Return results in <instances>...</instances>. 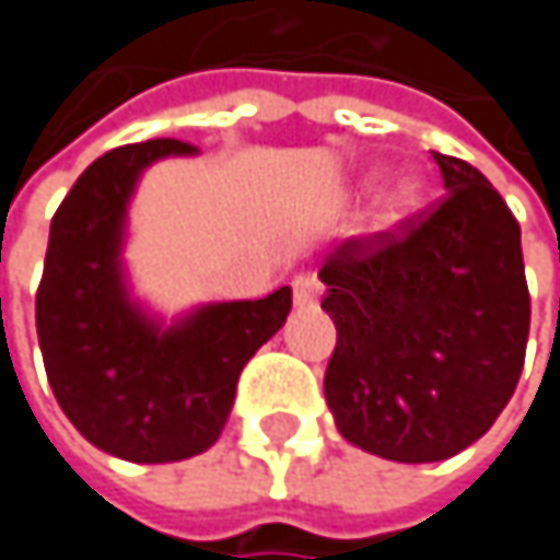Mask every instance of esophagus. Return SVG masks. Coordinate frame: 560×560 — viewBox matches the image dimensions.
Returning a JSON list of instances; mask_svg holds the SVG:
<instances>
[{"mask_svg": "<svg viewBox=\"0 0 560 560\" xmlns=\"http://www.w3.org/2000/svg\"><path fill=\"white\" fill-rule=\"evenodd\" d=\"M291 291H294V304L307 307V304H314L320 298V281L314 279V276H307V272H301L291 281Z\"/></svg>", "mask_w": 560, "mask_h": 560, "instance_id": "esophagus-1", "label": "esophagus"}]
</instances>
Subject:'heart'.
Wrapping results in <instances>:
<instances>
[{
    "mask_svg": "<svg viewBox=\"0 0 560 560\" xmlns=\"http://www.w3.org/2000/svg\"><path fill=\"white\" fill-rule=\"evenodd\" d=\"M421 200V180L415 174H392L389 180L376 190V220L383 226L398 223L408 217Z\"/></svg>",
    "mask_w": 560,
    "mask_h": 560,
    "instance_id": "1",
    "label": "heart"
}]
</instances>
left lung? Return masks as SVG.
I'll return each instance as SVG.
<instances>
[{"label":"left lung","instance_id":"1","mask_svg":"<svg viewBox=\"0 0 560 560\" xmlns=\"http://www.w3.org/2000/svg\"><path fill=\"white\" fill-rule=\"evenodd\" d=\"M444 197L320 266L337 324L324 395L340 434L386 460H447L512 398L528 340L522 240L500 190L438 155Z\"/></svg>","mask_w":560,"mask_h":560}]
</instances>
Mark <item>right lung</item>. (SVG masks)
Masks as SVG:
<instances>
[{"label":"right lung","mask_w":560,"mask_h":560,"mask_svg":"<svg viewBox=\"0 0 560 560\" xmlns=\"http://www.w3.org/2000/svg\"><path fill=\"white\" fill-rule=\"evenodd\" d=\"M180 139H149L96 159L51 220L35 294L38 343L57 405L100 451L171 464L207 451L233 408L253 353L291 311L284 284L259 301H226L162 330L126 294L119 246L142 168L190 155Z\"/></svg>","instance_id":"add662e5"}]
</instances>
